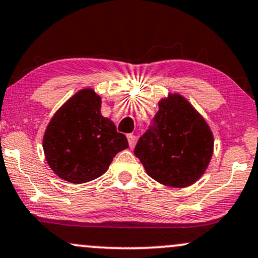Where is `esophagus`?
Instances as JSON below:
<instances>
[{
	"label": "esophagus",
	"mask_w": 258,
	"mask_h": 258,
	"mask_svg": "<svg viewBox=\"0 0 258 258\" xmlns=\"http://www.w3.org/2000/svg\"><path fill=\"white\" fill-rule=\"evenodd\" d=\"M127 140H128V145H130V147H134V146L136 145L137 137L135 136V135L130 134V135H127Z\"/></svg>",
	"instance_id": "34e87169"
}]
</instances>
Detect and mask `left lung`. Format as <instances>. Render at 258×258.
<instances>
[{
	"mask_svg": "<svg viewBox=\"0 0 258 258\" xmlns=\"http://www.w3.org/2000/svg\"><path fill=\"white\" fill-rule=\"evenodd\" d=\"M158 106L153 124L138 140L135 156L154 180L185 188L202 177L210 163L213 132L181 95L169 94Z\"/></svg>",
	"mask_w": 258,
	"mask_h": 258,
	"instance_id": "8db88e82",
	"label": "left lung"
}]
</instances>
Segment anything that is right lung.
<instances>
[{
	"label": "right lung",
	"mask_w": 258,
	"mask_h": 258,
	"mask_svg": "<svg viewBox=\"0 0 258 258\" xmlns=\"http://www.w3.org/2000/svg\"><path fill=\"white\" fill-rule=\"evenodd\" d=\"M100 108L101 97L93 89H83L54 113L45 128V159L51 170L69 183L99 178L113 157L128 147L126 136Z\"/></svg>",
	"instance_id": "obj_1"
}]
</instances>
